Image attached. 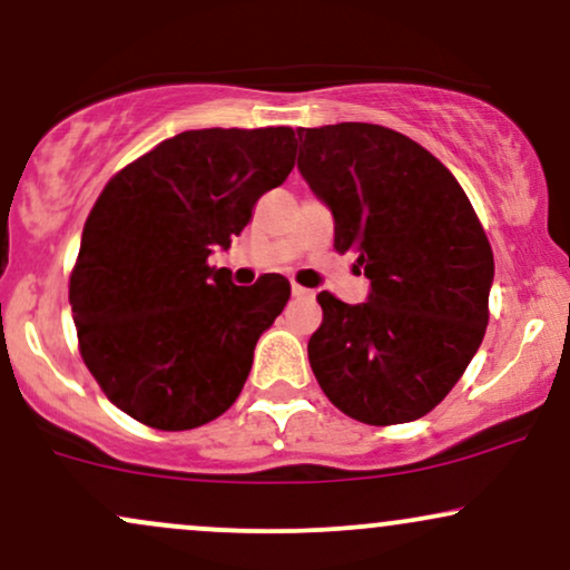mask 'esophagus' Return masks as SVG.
I'll return each instance as SVG.
<instances>
[{"label": "esophagus", "mask_w": 570, "mask_h": 570, "mask_svg": "<svg viewBox=\"0 0 570 570\" xmlns=\"http://www.w3.org/2000/svg\"><path fill=\"white\" fill-rule=\"evenodd\" d=\"M291 293H293V296H296V298H306V296H309V291H306V287L296 285V283L291 285Z\"/></svg>", "instance_id": "34e87169"}]
</instances>
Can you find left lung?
I'll return each instance as SVG.
<instances>
[{"label": "left lung", "mask_w": 570, "mask_h": 570, "mask_svg": "<svg viewBox=\"0 0 570 570\" xmlns=\"http://www.w3.org/2000/svg\"><path fill=\"white\" fill-rule=\"evenodd\" d=\"M298 170L333 216L371 291L344 304L323 291L309 365L338 411L405 424L456 386L480 350L493 253L470 199L424 146L390 127H301Z\"/></svg>", "instance_id": "8db88e82"}]
</instances>
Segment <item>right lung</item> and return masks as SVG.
<instances>
[{"instance_id":"right-lung-1","label":"right lung","mask_w":570,"mask_h":570,"mask_svg":"<svg viewBox=\"0 0 570 570\" xmlns=\"http://www.w3.org/2000/svg\"><path fill=\"white\" fill-rule=\"evenodd\" d=\"M293 159L291 127L186 130L100 191L69 304L85 365L127 416L154 430H194L239 397L291 283L264 274L250 287L234 285L232 272L207 258L229 250Z\"/></svg>"}]
</instances>
